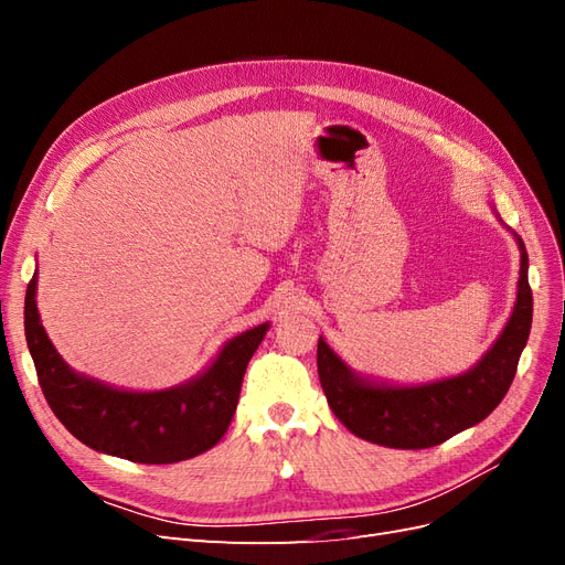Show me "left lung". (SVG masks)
Returning <instances> with one entry per match:
<instances>
[{
  "label": "left lung",
  "mask_w": 565,
  "mask_h": 565,
  "mask_svg": "<svg viewBox=\"0 0 565 565\" xmlns=\"http://www.w3.org/2000/svg\"><path fill=\"white\" fill-rule=\"evenodd\" d=\"M521 249V273L514 311L498 341L471 370L457 377L417 386L370 382L355 374L318 339V377L334 417L358 438L386 448L422 450L483 422L502 403L514 382L521 351L533 322V289L527 285V252Z\"/></svg>",
  "instance_id": "obj_1"
}]
</instances>
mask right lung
Returning a JSON list of instances; mask_svg holds the SVG:
<instances>
[{
	"mask_svg": "<svg viewBox=\"0 0 565 565\" xmlns=\"http://www.w3.org/2000/svg\"><path fill=\"white\" fill-rule=\"evenodd\" d=\"M38 273L25 292V339L49 407L96 452L139 465H174L214 448L235 415L249 358L268 322L228 339L195 380L162 391H125L71 370L38 311Z\"/></svg>",
	"mask_w": 565,
	"mask_h": 565,
	"instance_id": "add662e5",
	"label": "right lung"
}]
</instances>
